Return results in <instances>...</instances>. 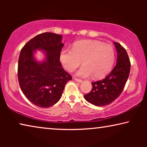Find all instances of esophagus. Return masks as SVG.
<instances>
[{
    "mask_svg": "<svg viewBox=\"0 0 147 147\" xmlns=\"http://www.w3.org/2000/svg\"><path fill=\"white\" fill-rule=\"evenodd\" d=\"M74 80H75L77 82H79V83H81V82H82V80H80V79H78V78H74Z\"/></svg>",
    "mask_w": 147,
    "mask_h": 147,
    "instance_id": "esophagus-1",
    "label": "esophagus"
}]
</instances>
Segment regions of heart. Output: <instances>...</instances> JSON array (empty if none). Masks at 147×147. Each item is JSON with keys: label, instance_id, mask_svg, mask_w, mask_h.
Returning <instances> with one entry per match:
<instances>
[{"label": "heart", "instance_id": "heart-1", "mask_svg": "<svg viewBox=\"0 0 147 147\" xmlns=\"http://www.w3.org/2000/svg\"><path fill=\"white\" fill-rule=\"evenodd\" d=\"M59 61L67 71H73L82 61L77 71L80 77L92 76L95 79L106 77L111 71L115 61V51L109 44L97 40H82L74 43L72 49H62Z\"/></svg>", "mask_w": 147, "mask_h": 147}]
</instances>
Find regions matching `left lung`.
I'll return each instance as SVG.
<instances>
[{"instance_id": "obj_1", "label": "left lung", "mask_w": 147, "mask_h": 147, "mask_svg": "<svg viewBox=\"0 0 147 147\" xmlns=\"http://www.w3.org/2000/svg\"><path fill=\"white\" fill-rule=\"evenodd\" d=\"M114 43L117 51L115 67L104 79L92 82L91 92L84 95L88 102L95 106H103L114 102L123 91L129 76L130 62L127 52L120 43Z\"/></svg>"}]
</instances>
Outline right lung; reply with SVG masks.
Here are the masks:
<instances>
[{
  "label": "right lung",
  "mask_w": 147,
  "mask_h": 147,
  "mask_svg": "<svg viewBox=\"0 0 147 147\" xmlns=\"http://www.w3.org/2000/svg\"><path fill=\"white\" fill-rule=\"evenodd\" d=\"M62 36L53 33L39 34L22 48L18 61V80L20 88L30 102L41 108L57 103L71 76L62 67L59 53L64 44ZM36 49L45 51L46 59L35 61Z\"/></svg>",
  "instance_id": "obj_1"
}]
</instances>
